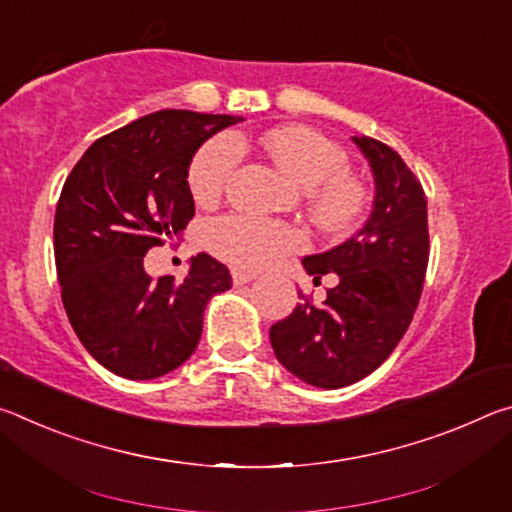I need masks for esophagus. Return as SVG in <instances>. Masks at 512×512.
Returning <instances> with one entry per match:
<instances>
[{
  "label": "esophagus",
  "mask_w": 512,
  "mask_h": 512,
  "mask_svg": "<svg viewBox=\"0 0 512 512\" xmlns=\"http://www.w3.org/2000/svg\"><path fill=\"white\" fill-rule=\"evenodd\" d=\"M255 273L253 271H241V268H232V282L237 284V287H241V284H248L255 280Z\"/></svg>",
  "instance_id": "esophagus-1"
}]
</instances>
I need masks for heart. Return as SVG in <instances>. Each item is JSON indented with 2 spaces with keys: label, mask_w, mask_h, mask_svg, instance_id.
Wrapping results in <instances>:
<instances>
[{
  "label": "heart",
  "mask_w": 512,
  "mask_h": 512,
  "mask_svg": "<svg viewBox=\"0 0 512 512\" xmlns=\"http://www.w3.org/2000/svg\"><path fill=\"white\" fill-rule=\"evenodd\" d=\"M244 137L216 135L205 142L189 164L187 183L196 203H214L235 173ZM262 146L287 176L305 189L309 210L320 228L348 232L366 210L368 194L357 178L345 176V155L316 131L305 126L273 128ZM207 244L216 255L246 268L273 264L277 257L298 250L305 239L284 223L250 214H230L207 225Z\"/></svg>",
  "instance_id": "heart-1"
}]
</instances>
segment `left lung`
Masks as SVG:
<instances>
[{"mask_svg":"<svg viewBox=\"0 0 512 512\" xmlns=\"http://www.w3.org/2000/svg\"><path fill=\"white\" fill-rule=\"evenodd\" d=\"M375 196L366 223L343 244L302 259L314 282L336 273L320 307L298 305L271 327L277 361L309 386L343 388L388 359L411 325L429 262L427 198L391 146L352 135ZM300 293V291H298Z\"/></svg>","mask_w":512,"mask_h":512,"instance_id":"left-lung-1","label":"left lung"}]
</instances>
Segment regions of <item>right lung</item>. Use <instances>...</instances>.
<instances>
[{
	"mask_svg": "<svg viewBox=\"0 0 512 512\" xmlns=\"http://www.w3.org/2000/svg\"><path fill=\"white\" fill-rule=\"evenodd\" d=\"M244 117L158 110L94 142L69 173L54 219L63 305L103 368L155 379L192 357L203 311L232 287L228 266L201 253L183 282L146 273L144 255L183 235L194 216L187 183L196 151Z\"/></svg>",
	"mask_w": 512,
	"mask_h": 512,
	"instance_id": "right-lung-1",
	"label": "right lung"
}]
</instances>
